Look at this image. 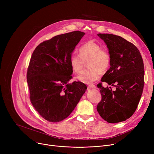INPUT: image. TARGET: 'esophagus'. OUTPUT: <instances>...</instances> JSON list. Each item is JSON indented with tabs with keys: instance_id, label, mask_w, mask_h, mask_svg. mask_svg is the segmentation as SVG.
Listing matches in <instances>:
<instances>
[{
	"instance_id": "1",
	"label": "esophagus",
	"mask_w": 154,
	"mask_h": 154,
	"mask_svg": "<svg viewBox=\"0 0 154 154\" xmlns=\"http://www.w3.org/2000/svg\"><path fill=\"white\" fill-rule=\"evenodd\" d=\"M88 87H91V88H95V85H94V84H90L89 85H88Z\"/></svg>"
}]
</instances>
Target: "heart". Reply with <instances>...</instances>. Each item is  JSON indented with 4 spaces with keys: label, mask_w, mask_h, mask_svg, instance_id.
<instances>
[{
    "label": "heart",
    "mask_w": 154,
    "mask_h": 154,
    "mask_svg": "<svg viewBox=\"0 0 154 154\" xmlns=\"http://www.w3.org/2000/svg\"><path fill=\"white\" fill-rule=\"evenodd\" d=\"M80 55L73 54L70 58V64L75 73L82 72L85 62H87V69L85 70L77 79L85 84L92 83L98 80L102 71L108 69L110 63L109 54L101 49V47L92 40H89L79 49Z\"/></svg>",
    "instance_id": "1"
}]
</instances>
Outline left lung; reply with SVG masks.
Instances as JSON below:
<instances>
[{
	"mask_svg": "<svg viewBox=\"0 0 154 154\" xmlns=\"http://www.w3.org/2000/svg\"><path fill=\"white\" fill-rule=\"evenodd\" d=\"M97 35L107 45L110 57V69L101 81L116 90L97 85L102 100L97 110L107 122L118 123L130 118L138 106L144 85L143 62L138 48L124 38L110 34Z\"/></svg>",
	"mask_w": 154,
	"mask_h": 154,
	"instance_id": "left-lung-1",
	"label": "left lung"
}]
</instances>
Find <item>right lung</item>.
<instances>
[{
	"instance_id": "1",
	"label": "right lung",
	"mask_w": 154,
	"mask_h": 154,
	"mask_svg": "<svg viewBox=\"0 0 154 154\" xmlns=\"http://www.w3.org/2000/svg\"><path fill=\"white\" fill-rule=\"evenodd\" d=\"M85 35L74 31L40 44L32 53L27 80L32 106L44 119L58 122L74 110L87 90L80 82L69 83L70 56Z\"/></svg>"
}]
</instances>
